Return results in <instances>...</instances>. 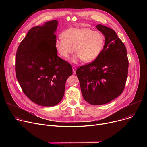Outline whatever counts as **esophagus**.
I'll list each match as a JSON object with an SVG mask.
<instances>
[{
  "label": "esophagus",
  "instance_id": "1",
  "mask_svg": "<svg viewBox=\"0 0 147 147\" xmlns=\"http://www.w3.org/2000/svg\"><path fill=\"white\" fill-rule=\"evenodd\" d=\"M72 69H73V73L75 74V73H76V67L75 66H73V67H72Z\"/></svg>",
  "mask_w": 147,
  "mask_h": 147
}]
</instances>
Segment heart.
Listing matches in <instances>:
<instances>
[{
	"instance_id": "heart-1",
	"label": "heart",
	"mask_w": 147,
	"mask_h": 147,
	"mask_svg": "<svg viewBox=\"0 0 147 147\" xmlns=\"http://www.w3.org/2000/svg\"><path fill=\"white\" fill-rule=\"evenodd\" d=\"M105 39L103 34L90 28H71L63 33L55 41V47L59 54L67 58L74 49L76 54L71 58L73 63L82 60L90 62L102 51Z\"/></svg>"
}]
</instances>
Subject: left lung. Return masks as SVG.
<instances>
[{"instance_id":"left-lung-1","label":"left lung","mask_w":147,"mask_h":147,"mask_svg":"<svg viewBox=\"0 0 147 147\" xmlns=\"http://www.w3.org/2000/svg\"><path fill=\"white\" fill-rule=\"evenodd\" d=\"M96 28L105 37L103 49L95 60L76 70L84 99L94 105L109 103L121 95L129 67L126 48L115 31L101 24Z\"/></svg>"}]
</instances>
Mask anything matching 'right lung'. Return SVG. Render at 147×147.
I'll use <instances>...</instances> for the list:
<instances>
[{
    "mask_svg": "<svg viewBox=\"0 0 147 147\" xmlns=\"http://www.w3.org/2000/svg\"><path fill=\"white\" fill-rule=\"evenodd\" d=\"M57 26V21L52 20L31 28L16 55V75L23 92L44 107L61 101L66 81L73 74L71 65L57 56L55 47Z\"/></svg>",
    "mask_w": 147,
    "mask_h": 147,
    "instance_id": "1",
    "label": "right lung"
}]
</instances>
